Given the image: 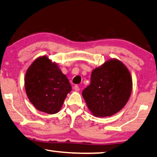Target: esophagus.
<instances>
[{
  "label": "esophagus",
  "instance_id": "34e87169",
  "mask_svg": "<svg viewBox=\"0 0 157 157\" xmlns=\"http://www.w3.org/2000/svg\"><path fill=\"white\" fill-rule=\"evenodd\" d=\"M74 90L75 91H79L80 90V87H79L78 85H75V86L74 87Z\"/></svg>",
  "mask_w": 157,
  "mask_h": 157
}]
</instances>
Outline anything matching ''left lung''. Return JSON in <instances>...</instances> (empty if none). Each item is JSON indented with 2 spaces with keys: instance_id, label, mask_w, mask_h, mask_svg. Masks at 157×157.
<instances>
[{
  "instance_id": "8db88e82",
  "label": "left lung",
  "mask_w": 157,
  "mask_h": 157,
  "mask_svg": "<svg viewBox=\"0 0 157 157\" xmlns=\"http://www.w3.org/2000/svg\"><path fill=\"white\" fill-rule=\"evenodd\" d=\"M90 80L82 94L95 116H111L127 103L132 91V79L121 61L112 59L95 68Z\"/></svg>"
}]
</instances>
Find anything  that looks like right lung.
Masks as SVG:
<instances>
[{
    "instance_id": "right-lung-1",
    "label": "right lung",
    "mask_w": 157,
    "mask_h": 157,
    "mask_svg": "<svg viewBox=\"0 0 157 157\" xmlns=\"http://www.w3.org/2000/svg\"><path fill=\"white\" fill-rule=\"evenodd\" d=\"M25 89L37 110L54 114L61 109L72 86L57 64L43 56L37 58L27 70Z\"/></svg>"
}]
</instances>
